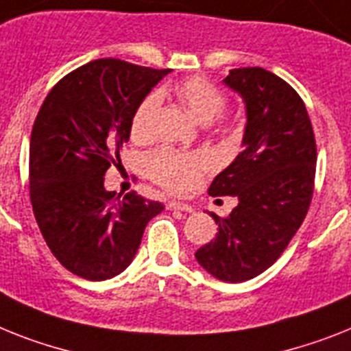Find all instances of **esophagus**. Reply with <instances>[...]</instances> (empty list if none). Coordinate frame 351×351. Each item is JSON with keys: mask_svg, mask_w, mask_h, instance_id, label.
Returning <instances> with one entry per match:
<instances>
[{"mask_svg": "<svg viewBox=\"0 0 351 351\" xmlns=\"http://www.w3.org/2000/svg\"><path fill=\"white\" fill-rule=\"evenodd\" d=\"M167 207L171 208V210H182V212H193V205H189V203H184V202H169V205Z\"/></svg>", "mask_w": 351, "mask_h": 351, "instance_id": "34e87169", "label": "esophagus"}]
</instances>
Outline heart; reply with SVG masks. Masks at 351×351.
<instances>
[{"label":"heart","mask_w":351,"mask_h":351,"mask_svg":"<svg viewBox=\"0 0 351 351\" xmlns=\"http://www.w3.org/2000/svg\"><path fill=\"white\" fill-rule=\"evenodd\" d=\"M176 94L182 105L187 108L194 119L208 125L219 117L226 107L225 94L212 82L205 78H191L176 87ZM160 96L157 93L148 94L139 107L135 108L130 123V134L135 141H148L153 132V119L157 114ZM216 162L207 152H178L173 148H158L149 153L144 167L155 184L171 193H187L194 189L202 176L214 169Z\"/></svg>","instance_id":"obj_1"}]
</instances>
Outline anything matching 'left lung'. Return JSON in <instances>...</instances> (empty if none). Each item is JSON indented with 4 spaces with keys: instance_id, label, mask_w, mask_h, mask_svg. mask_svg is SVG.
Returning a JSON list of instances; mask_svg holds the SVG:
<instances>
[{
    "instance_id": "8db88e82",
    "label": "left lung",
    "mask_w": 351,
    "mask_h": 351,
    "mask_svg": "<svg viewBox=\"0 0 351 351\" xmlns=\"http://www.w3.org/2000/svg\"><path fill=\"white\" fill-rule=\"evenodd\" d=\"M223 84L243 98V152L208 187L234 196L225 219L212 214L216 239L194 257L221 282L239 284L273 266L307 216L316 175V141L298 93L262 67L232 69Z\"/></svg>"
}]
</instances>
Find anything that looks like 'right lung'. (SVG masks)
<instances>
[{
	"instance_id": "1",
	"label": "right lung",
	"mask_w": 351,
	"mask_h": 351,
	"mask_svg": "<svg viewBox=\"0 0 351 351\" xmlns=\"http://www.w3.org/2000/svg\"><path fill=\"white\" fill-rule=\"evenodd\" d=\"M167 73L93 60L64 76L37 114L30 139L35 219L57 261L85 280H107L130 266L146 225L164 210L134 191L116 198L103 176L130 139L135 108Z\"/></svg>"
}]
</instances>
